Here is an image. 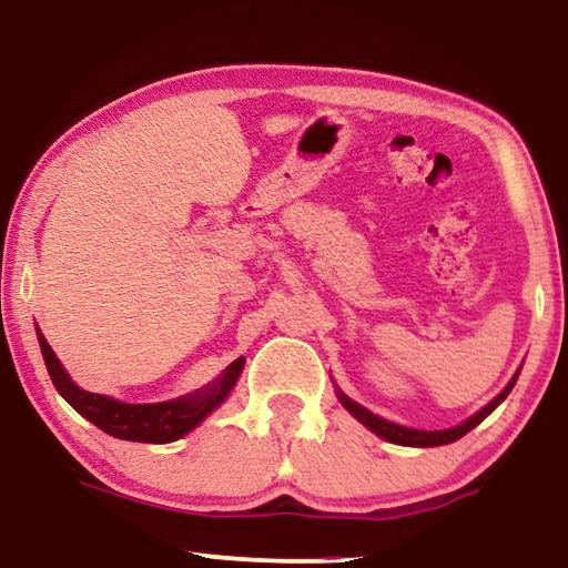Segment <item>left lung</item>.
Returning <instances> with one entry per match:
<instances>
[{"instance_id": "left-lung-1", "label": "left lung", "mask_w": 568, "mask_h": 568, "mask_svg": "<svg viewBox=\"0 0 568 568\" xmlns=\"http://www.w3.org/2000/svg\"><path fill=\"white\" fill-rule=\"evenodd\" d=\"M518 378V373H516ZM516 378H513L505 390L497 398H493L490 404H487L483 412H477L475 416H469L465 424L455 426V429H444V432H418V429H406V426H398V424H390L386 418L371 414L368 408H363L361 404H355V400L347 398L345 394H337L339 396V404H343L347 412H351L357 422L368 426L371 432H375L378 436H383L386 442H394V444H404V447H439V444H449V442H457L459 436H465L469 429H475L479 422H485L487 416H490L497 406L503 404L505 396L510 394L513 386H516Z\"/></svg>"}]
</instances>
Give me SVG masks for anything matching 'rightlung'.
<instances>
[{
  "label": "right lung",
  "instance_id": "obj_1",
  "mask_svg": "<svg viewBox=\"0 0 568 568\" xmlns=\"http://www.w3.org/2000/svg\"><path fill=\"white\" fill-rule=\"evenodd\" d=\"M38 339L42 357H45L50 381L58 388V394L83 418H89L91 424L99 426L101 432L126 442L168 444L185 436L187 432H193L213 408L223 404L243 371V357H239V361H233L229 368L217 375V381L207 383L205 388H200L190 396L162 400V404H121V400H113L109 396L89 394V390L78 388L71 381V375L63 371L55 353L50 351L48 339L42 337L40 329Z\"/></svg>",
  "mask_w": 568,
  "mask_h": 568
}]
</instances>
